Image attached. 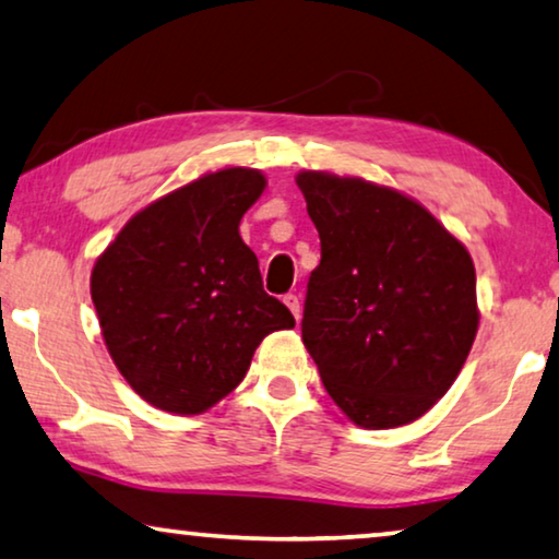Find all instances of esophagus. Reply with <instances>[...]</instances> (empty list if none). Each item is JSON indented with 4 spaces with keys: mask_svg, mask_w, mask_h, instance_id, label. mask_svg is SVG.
Returning a JSON list of instances; mask_svg holds the SVG:
<instances>
[{
    "mask_svg": "<svg viewBox=\"0 0 559 559\" xmlns=\"http://www.w3.org/2000/svg\"><path fill=\"white\" fill-rule=\"evenodd\" d=\"M283 304L290 308V313L296 316V321L301 319V298H298L296 294H286V296H283Z\"/></svg>",
    "mask_w": 559,
    "mask_h": 559,
    "instance_id": "obj_1",
    "label": "esophagus"
}]
</instances>
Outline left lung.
<instances>
[{
  "mask_svg": "<svg viewBox=\"0 0 559 559\" xmlns=\"http://www.w3.org/2000/svg\"><path fill=\"white\" fill-rule=\"evenodd\" d=\"M321 238L301 336L329 396L364 429L402 427L447 394L479 326L466 248L416 200L298 173Z\"/></svg>",
  "mask_w": 559,
  "mask_h": 559,
  "instance_id": "obj_1",
  "label": "left lung"
}]
</instances>
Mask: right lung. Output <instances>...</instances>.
Segmentation results:
<instances>
[{
    "label": "right lung",
    "instance_id": "obj_1",
    "mask_svg": "<svg viewBox=\"0 0 559 559\" xmlns=\"http://www.w3.org/2000/svg\"><path fill=\"white\" fill-rule=\"evenodd\" d=\"M263 188L251 168L203 175L132 215L97 258L90 290L107 352L157 409H211L271 331L296 326L238 233Z\"/></svg>",
    "mask_w": 559,
    "mask_h": 559
}]
</instances>
